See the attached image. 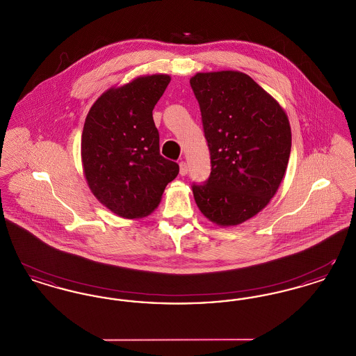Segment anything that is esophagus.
I'll return each mask as SVG.
<instances>
[{
  "instance_id": "esophagus-1",
  "label": "esophagus",
  "mask_w": 356,
  "mask_h": 356,
  "mask_svg": "<svg viewBox=\"0 0 356 356\" xmlns=\"http://www.w3.org/2000/svg\"><path fill=\"white\" fill-rule=\"evenodd\" d=\"M179 165H180V175L186 176V173H188V167H186V161H180Z\"/></svg>"
}]
</instances>
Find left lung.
I'll return each mask as SVG.
<instances>
[{
	"instance_id": "obj_1",
	"label": "left lung",
	"mask_w": 356,
	"mask_h": 356,
	"mask_svg": "<svg viewBox=\"0 0 356 356\" xmlns=\"http://www.w3.org/2000/svg\"><path fill=\"white\" fill-rule=\"evenodd\" d=\"M211 152V175L193 184L208 220L231 227L257 215L284 177L291 127L284 109L237 70L196 73L191 80Z\"/></svg>"
}]
</instances>
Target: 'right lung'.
Returning a JSON list of instances; mask_svg holds the SVG:
<instances>
[{"mask_svg": "<svg viewBox=\"0 0 356 356\" xmlns=\"http://www.w3.org/2000/svg\"><path fill=\"white\" fill-rule=\"evenodd\" d=\"M168 74L141 76L111 88L92 105L81 136L85 179L96 199L125 219L149 215L179 173L160 154L154 105L170 84Z\"/></svg>", "mask_w": 356, "mask_h": 356, "instance_id": "right-lung-1", "label": "right lung"}]
</instances>
